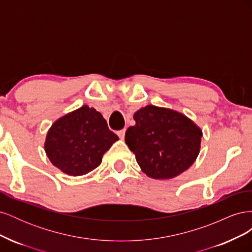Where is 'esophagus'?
Listing matches in <instances>:
<instances>
[{"label":"esophagus","instance_id":"1","mask_svg":"<svg viewBox=\"0 0 252 252\" xmlns=\"http://www.w3.org/2000/svg\"><path fill=\"white\" fill-rule=\"evenodd\" d=\"M125 132H126V129H122V130L118 131V135L120 136V139L123 140L125 138Z\"/></svg>","mask_w":252,"mask_h":252}]
</instances>
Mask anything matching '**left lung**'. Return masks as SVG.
I'll return each mask as SVG.
<instances>
[{"label": "left lung", "mask_w": 252, "mask_h": 252, "mask_svg": "<svg viewBox=\"0 0 252 252\" xmlns=\"http://www.w3.org/2000/svg\"><path fill=\"white\" fill-rule=\"evenodd\" d=\"M125 142L142 170L152 179H171L191 166L200 152L202 131L184 114L148 105L133 116Z\"/></svg>", "instance_id": "8db88e82"}]
</instances>
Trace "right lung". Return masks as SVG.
Instances as JSON below:
<instances>
[{"label":"right lung","mask_w":252,"mask_h":252,"mask_svg":"<svg viewBox=\"0 0 252 252\" xmlns=\"http://www.w3.org/2000/svg\"><path fill=\"white\" fill-rule=\"evenodd\" d=\"M118 140L102 114L85 105L51 126L45 151L59 169L78 177L95 169L105 152Z\"/></svg>","instance_id":"right-lung-1"}]
</instances>
